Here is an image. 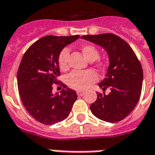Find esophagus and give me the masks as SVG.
Returning <instances> with one entry per match:
<instances>
[{
    "instance_id": "34e87169",
    "label": "esophagus",
    "mask_w": 155,
    "mask_h": 155,
    "mask_svg": "<svg viewBox=\"0 0 155 155\" xmlns=\"http://www.w3.org/2000/svg\"><path fill=\"white\" fill-rule=\"evenodd\" d=\"M77 94L78 96H83L84 94V91H77Z\"/></svg>"
}]
</instances>
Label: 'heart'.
Returning a JSON list of instances; mask_svg holds the SVG:
<instances>
[{"label":"heart","instance_id":"b5f03b06","mask_svg":"<svg viewBox=\"0 0 155 155\" xmlns=\"http://www.w3.org/2000/svg\"><path fill=\"white\" fill-rule=\"evenodd\" d=\"M81 51L84 57L88 61H95L101 65L102 61L98 59L99 51L96 47L93 45L86 44L81 47ZM68 58L69 50L67 48H63L58 55V63L61 71L65 72L68 69ZM98 78L97 74L93 70L87 71H73L67 77V83L70 87L76 90H84L89 87L93 83H95Z\"/></svg>","mask_w":155,"mask_h":155}]
</instances>
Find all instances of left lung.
Masks as SVG:
<instances>
[{
  "label": "left lung",
  "mask_w": 155,
  "mask_h": 155,
  "mask_svg": "<svg viewBox=\"0 0 155 155\" xmlns=\"http://www.w3.org/2000/svg\"><path fill=\"white\" fill-rule=\"evenodd\" d=\"M82 38L99 45L107 51L109 66L106 78L98 86L106 91L97 93L90 110L97 118L109 123L123 120L135 107L141 95L143 68L131 47L113 33L86 35Z\"/></svg>",
  "instance_id": "obj_1"
}]
</instances>
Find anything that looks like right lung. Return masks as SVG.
Segmentation results:
<instances>
[{
	"label": "right lung",
	"instance_id": "obj_1",
	"mask_svg": "<svg viewBox=\"0 0 155 155\" xmlns=\"http://www.w3.org/2000/svg\"><path fill=\"white\" fill-rule=\"evenodd\" d=\"M80 36H45L34 42L24 53L17 71V86L23 106L41 124L51 125L64 120L72 110L78 95L63 88L52 94V85L60 76L58 58L60 51Z\"/></svg>",
	"mask_w": 155,
	"mask_h": 155
}]
</instances>
